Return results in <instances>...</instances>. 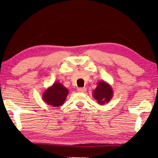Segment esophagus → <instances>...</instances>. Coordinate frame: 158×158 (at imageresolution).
Segmentation results:
<instances>
[{
  "label": "esophagus",
  "instance_id": "34e87169",
  "mask_svg": "<svg viewBox=\"0 0 158 158\" xmlns=\"http://www.w3.org/2000/svg\"><path fill=\"white\" fill-rule=\"evenodd\" d=\"M77 91L79 93H85L86 91V88H79V89H77Z\"/></svg>",
  "mask_w": 158,
  "mask_h": 158
}]
</instances>
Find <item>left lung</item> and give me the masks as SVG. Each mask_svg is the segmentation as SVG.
Returning a JSON list of instances; mask_svg holds the SVG:
<instances>
[{"label":"left lung","mask_w":158,"mask_h":158,"mask_svg":"<svg viewBox=\"0 0 158 158\" xmlns=\"http://www.w3.org/2000/svg\"><path fill=\"white\" fill-rule=\"evenodd\" d=\"M114 95V90L111 85L104 80L98 83L97 87L93 90V97L98 103L103 105L111 101Z\"/></svg>","instance_id":"1"}]
</instances>
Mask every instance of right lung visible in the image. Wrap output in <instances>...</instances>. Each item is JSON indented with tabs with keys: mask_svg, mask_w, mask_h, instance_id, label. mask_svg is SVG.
Returning a JSON list of instances; mask_svg holds the SVG:
<instances>
[{
	"mask_svg": "<svg viewBox=\"0 0 158 158\" xmlns=\"http://www.w3.org/2000/svg\"><path fill=\"white\" fill-rule=\"evenodd\" d=\"M69 93L68 89L60 82H54L42 93V100L49 106L58 107L63 105Z\"/></svg>",
	"mask_w": 158,
	"mask_h": 158,
	"instance_id": "obj_1",
	"label": "right lung"
}]
</instances>
